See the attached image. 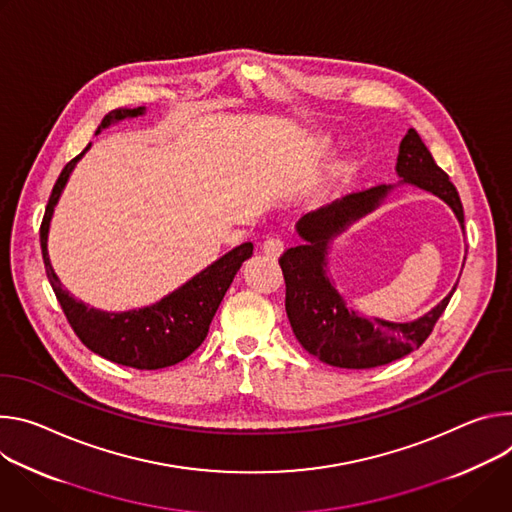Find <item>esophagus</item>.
Wrapping results in <instances>:
<instances>
[{
  "label": "esophagus",
  "instance_id": "obj_1",
  "mask_svg": "<svg viewBox=\"0 0 512 512\" xmlns=\"http://www.w3.org/2000/svg\"><path fill=\"white\" fill-rule=\"evenodd\" d=\"M282 250H285V242H282L280 238H266L262 244V252L270 258H278L282 254Z\"/></svg>",
  "mask_w": 512,
  "mask_h": 512
}]
</instances>
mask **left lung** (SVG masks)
Masks as SVG:
<instances>
[{
	"label": "left lung",
	"instance_id": "8db88e82",
	"mask_svg": "<svg viewBox=\"0 0 512 512\" xmlns=\"http://www.w3.org/2000/svg\"><path fill=\"white\" fill-rule=\"evenodd\" d=\"M396 173L405 183L417 185L441 197L464 227V207L447 173L435 164L429 148L417 130H409L401 142ZM390 187L378 185L346 195L319 211L307 213L297 232L301 244L282 252L278 264L287 282V315L299 344L321 362L337 368H376L399 360L431 335L437 319L445 311L453 289L435 309L411 323H390L364 319L348 309L327 276V248L331 238L362 215L374 211Z\"/></svg>",
	"mask_w": 512,
	"mask_h": 512
}]
</instances>
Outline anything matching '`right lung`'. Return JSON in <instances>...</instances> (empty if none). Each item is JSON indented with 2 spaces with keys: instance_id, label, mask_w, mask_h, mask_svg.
Here are the masks:
<instances>
[{
  "instance_id": "right-lung-1",
  "label": "right lung",
  "mask_w": 512,
  "mask_h": 512,
  "mask_svg": "<svg viewBox=\"0 0 512 512\" xmlns=\"http://www.w3.org/2000/svg\"><path fill=\"white\" fill-rule=\"evenodd\" d=\"M142 113L144 107L116 109L103 118L101 128L124 118L142 116ZM83 154L85 152L67 162L63 173L56 179L40 223V248L50 287L56 299H59L69 325L91 352L99 354L109 362L130 366L136 370H158L175 366L189 358L203 344L211 319L219 303L223 301V295L230 289L242 262L252 256L254 246L246 242L232 252H227L217 262L185 282L181 289L150 307L124 313H107L87 307L85 303L69 295L67 289H63L59 276L54 274L50 266L46 250L48 225L54 205L67 185L71 170Z\"/></svg>"
}]
</instances>
